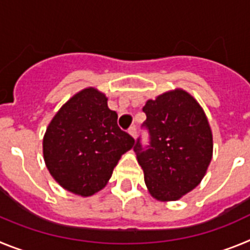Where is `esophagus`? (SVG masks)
Masks as SVG:
<instances>
[{
    "label": "esophagus",
    "mask_w": 250,
    "mask_h": 250,
    "mask_svg": "<svg viewBox=\"0 0 250 250\" xmlns=\"http://www.w3.org/2000/svg\"><path fill=\"white\" fill-rule=\"evenodd\" d=\"M136 132H138V130H136V126H131L129 129V134L132 136V138H136Z\"/></svg>",
    "instance_id": "obj_1"
}]
</instances>
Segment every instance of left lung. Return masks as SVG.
<instances>
[{
    "label": "left lung",
    "instance_id": "1",
    "mask_svg": "<svg viewBox=\"0 0 250 250\" xmlns=\"http://www.w3.org/2000/svg\"><path fill=\"white\" fill-rule=\"evenodd\" d=\"M143 127L149 145L140 138L134 151L144 170L145 184L155 199L178 200L202 182L213 156V135L198 101L176 89L147 100Z\"/></svg>",
    "mask_w": 250,
    "mask_h": 250
}]
</instances>
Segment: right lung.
<instances>
[{"mask_svg":"<svg viewBox=\"0 0 250 250\" xmlns=\"http://www.w3.org/2000/svg\"><path fill=\"white\" fill-rule=\"evenodd\" d=\"M135 140L118 126V114L94 87L74 95L57 111L43 136V159L63 189L81 196L101 190L121 155Z\"/></svg>","mask_w":250,"mask_h":250,"instance_id":"add662e5","label":"right lung"}]
</instances>
